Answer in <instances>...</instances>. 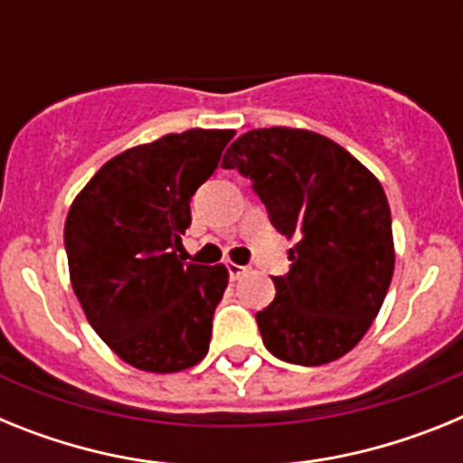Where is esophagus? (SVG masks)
Wrapping results in <instances>:
<instances>
[{
  "instance_id": "obj_1",
  "label": "esophagus",
  "mask_w": 463,
  "mask_h": 463,
  "mask_svg": "<svg viewBox=\"0 0 463 463\" xmlns=\"http://www.w3.org/2000/svg\"><path fill=\"white\" fill-rule=\"evenodd\" d=\"M227 271L232 280H239L241 276H245L248 267H243V264H234V261H227Z\"/></svg>"
}]
</instances>
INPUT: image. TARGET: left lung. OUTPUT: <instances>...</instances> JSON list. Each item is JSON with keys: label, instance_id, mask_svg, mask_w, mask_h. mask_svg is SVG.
<instances>
[{"label": "left lung", "instance_id": "8db88e82", "mask_svg": "<svg viewBox=\"0 0 463 463\" xmlns=\"http://www.w3.org/2000/svg\"><path fill=\"white\" fill-rule=\"evenodd\" d=\"M252 181L292 267L257 313L273 357L322 366L369 331L394 273L392 213L380 181L336 141L292 127L252 129L222 159Z\"/></svg>", "mask_w": 463, "mask_h": 463}]
</instances>
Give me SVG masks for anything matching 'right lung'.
Instances as JSON below:
<instances>
[{
	"label": "right lung",
	"mask_w": 463,
	"mask_h": 463,
	"mask_svg": "<svg viewBox=\"0 0 463 463\" xmlns=\"http://www.w3.org/2000/svg\"><path fill=\"white\" fill-rule=\"evenodd\" d=\"M234 129H187L109 159L64 222L73 294L101 341L134 369L202 362L227 288L222 264H185L190 199L218 169Z\"/></svg>",
	"instance_id": "1"
}]
</instances>
